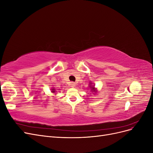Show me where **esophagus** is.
I'll list each match as a JSON object with an SVG mask.
<instances>
[{
	"mask_svg": "<svg viewBox=\"0 0 153 153\" xmlns=\"http://www.w3.org/2000/svg\"><path fill=\"white\" fill-rule=\"evenodd\" d=\"M75 84H75V82H71V83H70V86H71V87H75V86L76 85Z\"/></svg>",
	"mask_w": 153,
	"mask_h": 153,
	"instance_id": "34e87169",
	"label": "esophagus"
}]
</instances>
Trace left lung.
Here are the masks:
<instances>
[{
	"instance_id": "left-lung-1",
	"label": "left lung",
	"mask_w": 153,
	"mask_h": 153,
	"mask_svg": "<svg viewBox=\"0 0 153 153\" xmlns=\"http://www.w3.org/2000/svg\"><path fill=\"white\" fill-rule=\"evenodd\" d=\"M89 87L91 89V91L92 92L93 94H96L97 92H98V89H96V88L95 87V85L92 84V82H89Z\"/></svg>"
}]
</instances>
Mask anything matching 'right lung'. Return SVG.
Wrapping results in <instances>:
<instances>
[{
    "instance_id": "add662e5",
    "label": "right lung",
    "mask_w": 153,
    "mask_h": 153,
    "mask_svg": "<svg viewBox=\"0 0 153 153\" xmlns=\"http://www.w3.org/2000/svg\"><path fill=\"white\" fill-rule=\"evenodd\" d=\"M55 91H56V89H55L54 87H52V89H51V92H52V93H53V94H54L55 92ZM55 94H56V93H55Z\"/></svg>"
}]
</instances>
